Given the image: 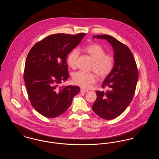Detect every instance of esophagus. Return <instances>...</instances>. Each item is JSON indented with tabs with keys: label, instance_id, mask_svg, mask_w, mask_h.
<instances>
[{
	"label": "esophagus",
	"instance_id": "34e87169",
	"mask_svg": "<svg viewBox=\"0 0 159 159\" xmlns=\"http://www.w3.org/2000/svg\"><path fill=\"white\" fill-rule=\"evenodd\" d=\"M88 92V91L86 90V89H80V92H82V93H85V92Z\"/></svg>",
	"mask_w": 159,
	"mask_h": 159
}]
</instances>
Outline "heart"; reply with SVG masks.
I'll list each match as a JSON object with an SVG mask.
<instances>
[{
	"mask_svg": "<svg viewBox=\"0 0 159 159\" xmlns=\"http://www.w3.org/2000/svg\"><path fill=\"white\" fill-rule=\"evenodd\" d=\"M83 50L93 61L91 70L95 71L99 78L105 79L110 75L114 67V58L111 55L107 54L106 50L97 43L88 45ZM79 56V52L77 49L72 50L68 54L67 63L71 68H76ZM97 79L95 73H86L81 71L75 73L72 77L73 83L83 88H89L95 83Z\"/></svg>",
	"mask_w": 159,
	"mask_h": 159,
	"instance_id": "b5f03b06",
	"label": "heart"
}]
</instances>
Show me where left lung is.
Listing matches in <instances>:
<instances>
[{"label":"left lung","instance_id":"8db88e82","mask_svg":"<svg viewBox=\"0 0 159 159\" xmlns=\"http://www.w3.org/2000/svg\"><path fill=\"white\" fill-rule=\"evenodd\" d=\"M104 39L113 46L114 67L105 79L102 88L107 91H96L97 98L92 107L100 117L111 120L120 116L134 98L138 79V71L134 55L128 47L116 39L107 34L93 36Z\"/></svg>","mask_w":159,"mask_h":159}]
</instances>
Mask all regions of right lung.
Wrapping results in <instances>:
<instances>
[{"label": "right lung", "instance_id": "right-lung-1", "mask_svg": "<svg viewBox=\"0 0 159 159\" xmlns=\"http://www.w3.org/2000/svg\"><path fill=\"white\" fill-rule=\"evenodd\" d=\"M85 33H59L47 36L33 46L25 64L24 80L31 104L46 117L64 113L80 92L77 86L59 87L69 77L67 56Z\"/></svg>", "mask_w": 159, "mask_h": 159}]
</instances>
